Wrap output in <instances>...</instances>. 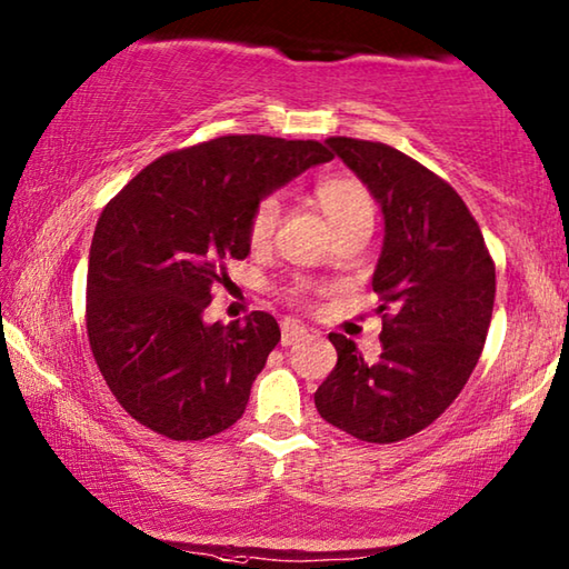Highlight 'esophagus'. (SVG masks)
<instances>
[{
	"label": "esophagus",
	"instance_id": "esophagus-1",
	"mask_svg": "<svg viewBox=\"0 0 569 569\" xmlns=\"http://www.w3.org/2000/svg\"><path fill=\"white\" fill-rule=\"evenodd\" d=\"M308 333L305 331V326H300L298 320H282V346H292V343H298L302 336Z\"/></svg>",
	"mask_w": 569,
	"mask_h": 569
}]
</instances>
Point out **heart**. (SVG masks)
I'll return each instance as SVG.
<instances>
[{
	"label": "heart",
	"instance_id": "heart-1",
	"mask_svg": "<svg viewBox=\"0 0 569 569\" xmlns=\"http://www.w3.org/2000/svg\"><path fill=\"white\" fill-rule=\"evenodd\" d=\"M320 210L326 212L328 223L339 233L351 226L375 223V200L369 189L349 174H328L312 189ZM279 226V202L274 197H264L251 212L249 241L251 246H267Z\"/></svg>",
	"mask_w": 569,
	"mask_h": 569
}]
</instances>
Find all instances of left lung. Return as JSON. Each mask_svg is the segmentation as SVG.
<instances>
[{
  "instance_id": "obj_1",
  "label": "left lung",
  "mask_w": 569,
  "mask_h": 569,
  "mask_svg": "<svg viewBox=\"0 0 569 569\" xmlns=\"http://www.w3.org/2000/svg\"><path fill=\"white\" fill-rule=\"evenodd\" d=\"M333 153L367 184L385 218L372 274L380 295V359L365 361L341 333L328 339L339 361L318 387L323 421L353 439L392 443L433 423L480 359L496 302V264L455 189L398 148L328 138Z\"/></svg>"
}]
</instances>
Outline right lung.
<instances>
[{
  "instance_id": "add662e5",
  "label": "right lung",
  "mask_w": 569,
  "mask_h": 569,
  "mask_svg": "<svg viewBox=\"0 0 569 569\" xmlns=\"http://www.w3.org/2000/svg\"><path fill=\"white\" fill-rule=\"evenodd\" d=\"M331 159L318 141L223 136L161 156L107 202L89 249L87 333L138 423L200 441L243 416L282 333L269 312L223 326L204 323V308L226 261L249 257L253 208Z\"/></svg>"
}]
</instances>
